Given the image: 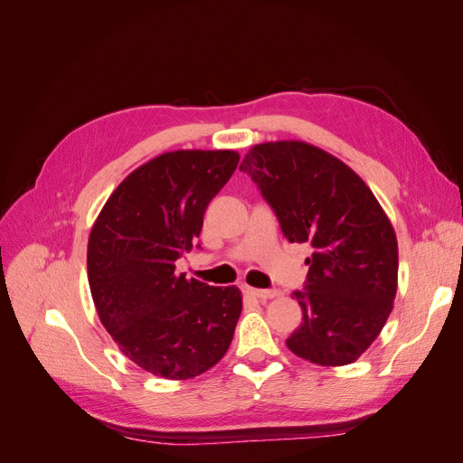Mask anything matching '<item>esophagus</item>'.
<instances>
[{"mask_svg":"<svg viewBox=\"0 0 463 463\" xmlns=\"http://www.w3.org/2000/svg\"><path fill=\"white\" fill-rule=\"evenodd\" d=\"M247 293L249 296H253L260 301H266V299H274L279 296L278 289H257V288H247Z\"/></svg>","mask_w":463,"mask_h":463,"instance_id":"1","label":"esophagus"}]
</instances>
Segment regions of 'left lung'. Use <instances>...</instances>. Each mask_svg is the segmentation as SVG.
<instances>
[{
  "label": "left lung",
  "instance_id": "obj_1",
  "mask_svg": "<svg viewBox=\"0 0 463 463\" xmlns=\"http://www.w3.org/2000/svg\"><path fill=\"white\" fill-rule=\"evenodd\" d=\"M289 243L313 247L301 326L286 340L317 365L354 363L381 334L398 288V241L383 206L352 167L301 141L255 145L240 165Z\"/></svg>",
  "mask_w": 463,
  "mask_h": 463
}]
</instances>
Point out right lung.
I'll return each mask as SVG.
<instances>
[{
	"mask_svg": "<svg viewBox=\"0 0 463 463\" xmlns=\"http://www.w3.org/2000/svg\"><path fill=\"white\" fill-rule=\"evenodd\" d=\"M240 154L174 150L137 167L98 214L87 250L90 293L104 328L145 371L185 381L228 352L241 291L177 274L203 230L208 203Z\"/></svg>",
	"mask_w": 463,
	"mask_h": 463,
	"instance_id": "add662e5",
	"label": "right lung"
}]
</instances>
